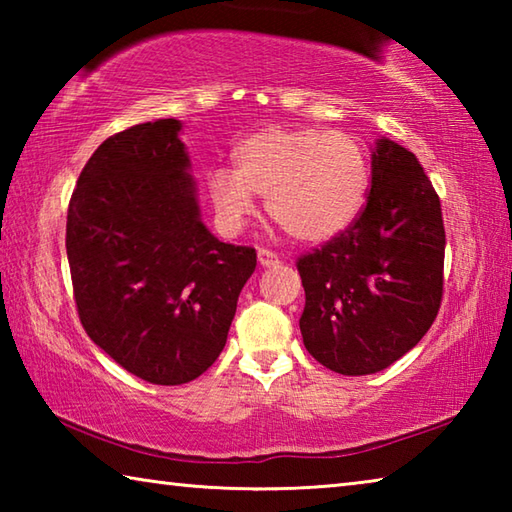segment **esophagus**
Instances as JSON below:
<instances>
[{
    "label": "esophagus",
    "mask_w": 512,
    "mask_h": 512,
    "mask_svg": "<svg viewBox=\"0 0 512 512\" xmlns=\"http://www.w3.org/2000/svg\"><path fill=\"white\" fill-rule=\"evenodd\" d=\"M257 259H259V264L262 266H275L277 262H280V257H277L273 250H266V248H259L257 250Z\"/></svg>",
    "instance_id": "34e87169"
}]
</instances>
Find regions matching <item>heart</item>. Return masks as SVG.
<instances>
[{"label":"heart","mask_w":512,"mask_h":512,"mask_svg":"<svg viewBox=\"0 0 512 512\" xmlns=\"http://www.w3.org/2000/svg\"><path fill=\"white\" fill-rule=\"evenodd\" d=\"M235 164L207 173L221 223L239 230L266 196L273 221L300 241H327L366 205L370 164L352 135L323 128H262L235 149Z\"/></svg>","instance_id":"1"}]
</instances>
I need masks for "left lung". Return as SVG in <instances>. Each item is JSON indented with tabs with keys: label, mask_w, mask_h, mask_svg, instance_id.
Returning a JSON list of instances; mask_svg holds the SVG:
<instances>
[{
	"label": "left lung",
	"mask_w": 512,
	"mask_h": 512,
	"mask_svg": "<svg viewBox=\"0 0 512 512\" xmlns=\"http://www.w3.org/2000/svg\"><path fill=\"white\" fill-rule=\"evenodd\" d=\"M366 207L348 230L298 259L307 352L339 375H372L420 343L443 300L445 225L418 158L372 146Z\"/></svg>",
	"instance_id": "8db88e82"
}]
</instances>
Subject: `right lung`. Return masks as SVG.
I'll return each mask as SVG.
<instances>
[{
  "mask_svg": "<svg viewBox=\"0 0 512 512\" xmlns=\"http://www.w3.org/2000/svg\"><path fill=\"white\" fill-rule=\"evenodd\" d=\"M178 119L108 137L67 210L74 300L90 339L149 384L178 386L219 357L255 248L223 244L201 219Z\"/></svg>",
  "mask_w": 512,
  "mask_h": 512,
  "instance_id": "add662e5",
  "label": "right lung"
}]
</instances>
